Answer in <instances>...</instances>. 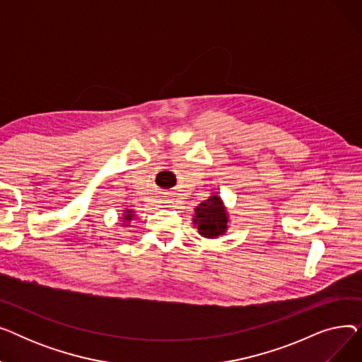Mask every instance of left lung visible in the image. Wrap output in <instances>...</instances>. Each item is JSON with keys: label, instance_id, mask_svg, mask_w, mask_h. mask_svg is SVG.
<instances>
[{"label": "left lung", "instance_id": "obj_1", "mask_svg": "<svg viewBox=\"0 0 362 362\" xmlns=\"http://www.w3.org/2000/svg\"><path fill=\"white\" fill-rule=\"evenodd\" d=\"M195 224L205 238H217L227 229L226 210L218 197H210L195 208Z\"/></svg>", "mask_w": 362, "mask_h": 362}]
</instances>
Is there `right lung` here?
<instances>
[{"label": "right lung", "mask_w": 362, "mask_h": 362, "mask_svg": "<svg viewBox=\"0 0 362 362\" xmlns=\"http://www.w3.org/2000/svg\"><path fill=\"white\" fill-rule=\"evenodd\" d=\"M127 213H129V211H127ZM124 218H129V220H130V214H127Z\"/></svg>", "instance_id": "obj_1"}]
</instances>
